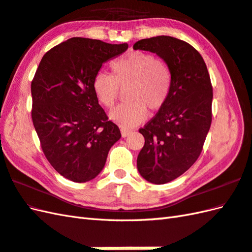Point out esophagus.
Wrapping results in <instances>:
<instances>
[{
    "label": "esophagus",
    "instance_id": "34e87169",
    "mask_svg": "<svg viewBox=\"0 0 252 252\" xmlns=\"http://www.w3.org/2000/svg\"><path fill=\"white\" fill-rule=\"evenodd\" d=\"M131 133V131L130 130H127V129H121V135L123 136V137H126V136H127Z\"/></svg>",
    "mask_w": 252,
    "mask_h": 252
}]
</instances>
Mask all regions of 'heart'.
<instances>
[{"mask_svg":"<svg viewBox=\"0 0 252 252\" xmlns=\"http://www.w3.org/2000/svg\"><path fill=\"white\" fill-rule=\"evenodd\" d=\"M112 76L97 72L92 89L106 108H112L119 98L121 89L126 90V104L110 112V119L125 127L140 125L146 119L147 109L157 111L168 100L172 87V73L164 62L153 54L135 51L111 63Z\"/></svg>","mask_w":252,"mask_h":252,"instance_id":"heart-1","label":"heart"}]
</instances>
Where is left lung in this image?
Masks as SVG:
<instances>
[{
	"label": "left lung",
	"instance_id": "1",
	"mask_svg": "<svg viewBox=\"0 0 252 252\" xmlns=\"http://www.w3.org/2000/svg\"><path fill=\"white\" fill-rule=\"evenodd\" d=\"M134 50L156 53L172 73L168 100L141 127L145 144L137 157L144 179L164 184L179 178L200 156L212 121V84L206 63L187 42L169 35L137 41Z\"/></svg>",
	"mask_w": 252,
	"mask_h": 252
}]
</instances>
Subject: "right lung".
<instances>
[{
    "label": "right lung",
    "instance_id": "right-lung-1",
    "mask_svg": "<svg viewBox=\"0 0 252 252\" xmlns=\"http://www.w3.org/2000/svg\"><path fill=\"white\" fill-rule=\"evenodd\" d=\"M127 44L71 37L46 52L31 82V118L51 165L77 183L103 170L110 147L121 137L93 92L103 63Z\"/></svg>",
    "mask_w": 252,
    "mask_h": 252
}]
</instances>
